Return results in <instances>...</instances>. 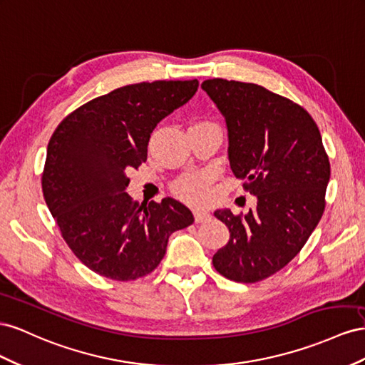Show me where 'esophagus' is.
Returning <instances> with one entry per match:
<instances>
[{"label": "esophagus", "instance_id": "1", "mask_svg": "<svg viewBox=\"0 0 365 365\" xmlns=\"http://www.w3.org/2000/svg\"><path fill=\"white\" fill-rule=\"evenodd\" d=\"M194 218H195L197 223H200V222L210 220L211 214L207 212V211H205V210H200V207H197V210H194Z\"/></svg>", "mask_w": 365, "mask_h": 365}]
</instances>
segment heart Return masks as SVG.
I'll list each match as a JSON object with an SVG mask.
<instances>
[{
  "mask_svg": "<svg viewBox=\"0 0 365 365\" xmlns=\"http://www.w3.org/2000/svg\"><path fill=\"white\" fill-rule=\"evenodd\" d=\"M174 192L186 200H202L210 190V175L205 173H190L174 183Z\"/></svg>",
  "mask_w": 365,
  "mask_h": 365,
  "instance_id": "heart-1",
  "label": "heart"
}]
</instances>
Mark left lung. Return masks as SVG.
Masks as SVG:
<instances>
[{
	"instance_id": "1",
	"label": "left lung",
	"mask_w": 365,
	"mask_h": 365,
	"mask_svg": "<svg viewBox=\"0 0 365 365\" xmlns=\"http://www.w3.org/2000/svg\"><path fill=\"white\" fill-rule=\"evenodd\" d=\"M202 88L225 118L232 173L257 197L245 215L214 212L229 242L212 264L229 279L255 283L283 269L321 220L329 158L315 120L298 103L251 82L217 78Z\"/></svg>"
}]
</instances>
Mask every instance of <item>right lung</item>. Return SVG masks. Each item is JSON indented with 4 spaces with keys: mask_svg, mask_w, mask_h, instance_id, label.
<instances>
[{
    "mask_svg": "<svg viewBox=\"0 0 365 365\" xmlns=\"http://www.w3.org/2000/svg\"><path fill=\"white\" fill-rule=\"evenodd\" d=\"M197 88V79L125 86L84 103L55 130L44 199L66 243L93 272L116 281L148 275L170 235L194 222L171 197L139 205L125 190L127 171L147 160L153 130Z\"/></svg>",
    "mask_w": 365,
    "mask_h": 365,
    "instance_id": "add662e5",
    "label": "right lung"
}]
</instances>
